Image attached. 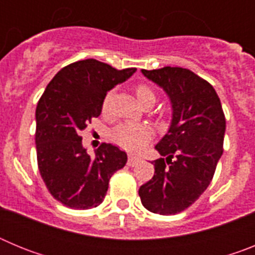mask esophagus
Masks as SVG:
<instances>
[{"label":"esophagus","instance_id":"esophagus-1","mask_svg":"<svg viewBox=\"0 0 255 255\" xmlns=\"http://www.w3.org/2000/svg\"><path fill=\"white\" fill-rule=\"evenodd\" d=\"M140 162V159L138 157H134V155H129V159H128V166L132 167L135 164H138Z\"/></svg>","mask_w":255,"mask_h":255}]
</instances>
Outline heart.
<instances>
[{"mask_svg": "<svg viewBox=\"0 0 255 255\" xmlns=\"http://www.w3.org/2000/svg\"><path fill=\"white\" fill-rule=\"evenodd\" d=\"M135 94L141 106L147 103L155 102V93L152 88L147 84H138L135 87ZM112 98V92L106 94L102 103V110L107 111L110 107V102ZM153 130L149 125L145 124H121L112 131V138L120 147L130 150L138 152L143 149L144 145L152 139Z\"/></svg>", "mask_w": 255, "mask_h": 255, "instance_id": "b5f03b06", "label": "heart"}]
</instances>
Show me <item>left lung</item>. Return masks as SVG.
Segmentation results:
<instances>
[{"label":"left lung","mask_w":255,"mask_h":255,"mask_svg":"<svg viewBox=\"0 0 255 255\" xmlns=\"http://www.w3.org/2000/svg\"><path fill=\"white\" fill-rule=\"evenodd\" d=\"M167 94L170 128L155 149L166 159L153 161L154 175L139 188L144 208L176 215L203 194L224 152L226 120L217 93L208 82L182 67L141 70Z\"/></svg>","instance_id":"obj_1"}]
</instances>
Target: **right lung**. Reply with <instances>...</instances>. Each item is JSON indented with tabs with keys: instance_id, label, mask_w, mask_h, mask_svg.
<instances>
[{
	"instance_id": "1",
	"label": "right lung",
	"mask_w": 255,
	"mask_h": 255,
	"mask_svg": "<svg viewBox=\"0 0 255 255\" xmlns=\"http://www.w3.org/2000/svg\"><path fill=\"white\" fill-rule=\"evenodd\" d=\"M136 71L116 70L88 58L61 69L47 85L35 110V144L40 176L52 197L73 209L100 206L108 182L128 155L103 143L92 158L80 132L102 112L107 92Z\"/></svg>"
}]
</instances>
